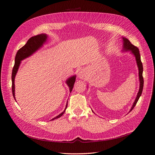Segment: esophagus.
Returning a JSON list of instances; mask_svg holds the SVG:
<instances>
[{"instance_id": "34e87169", "label": "esophagus", "mask_w": 155, "mask_h": 155, "mask_svg": "<svg viewBox=\"0 0 155 155\" xmlns=\"http://www.w3.org/2000/svg\"><path fill=\"white\" fill-rule=\"evenodd\" d=\"M85 73H84V71H80L79 72V73H78V77H80V78H84L85 77Z\"/></svg>"}]
</instances>
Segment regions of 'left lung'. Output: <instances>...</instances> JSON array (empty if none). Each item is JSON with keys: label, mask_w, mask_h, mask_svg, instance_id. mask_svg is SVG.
Masks as SVG:
<instances>
[{"label": "left lung", "mask_w": 155, "mask_h": 155, "mask_svg": "<svg viewBox=\"0 0 155 155\" xmlns=\"http://www.w3.org/2000/svg\"><path fill=\"white\" fill-rule=\"evenodd\" d=\"M123 41H124V50L125 51H130L132 54H134V55L135 56L136 59V61L137 64V66L139 68V80H140V87H139V90L137 93V95L136 97V99L134 101L131 109L130 111H131L134 107H135L136 104H137L138 100L142 94L143 89V86H144V79L143 77V63L141 62L140 60V53L139 49L136 47L135 45H134L131 42L129 41V40L125 38H123Z\"/></svg>", "instance_id": "obj_1"}]
</instances>
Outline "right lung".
Returning <instances> with one entry per match:
<instances>
[{"mask_svg": "<svg viewBox=\"0 0 155 155\" xmlns=\"http://www.w3.org/2000/svg\"><path fill=\"white\" fill-rule=\"evenodd\" d=\"M46 39H47V35L45 34H43V33H42V34L37 35L36 36H33V37H31L30 38H29L27 42H26V44L24 46H23L21 49H19L18 51L16 54L15 63L14 66H13L12 76H11V78H12V95H13V97H14L15 99V78L16 75V73L18 71L19 66L20 64V63H21V60L25 59L26 58H28V56L31 55L33 52H35L37 49H38L40 47L43 45V44L45 42ZM75 78H76V77L73 76L70 78H68V80H67V81H66V84H68L69 88H70V92H71V91L73 89L74 84H75ZM67 106H68V102H67L66 108L64 110V111L60 114V115H59L58 116L52 118L51 120H53L54 119L61 117L63 115L64 113L65 112Z\"/></svg>", "mask_w": 155, "mask_h": 155, "instance_id": "right-lung-1", "label": "right lung"}]
</instances>
